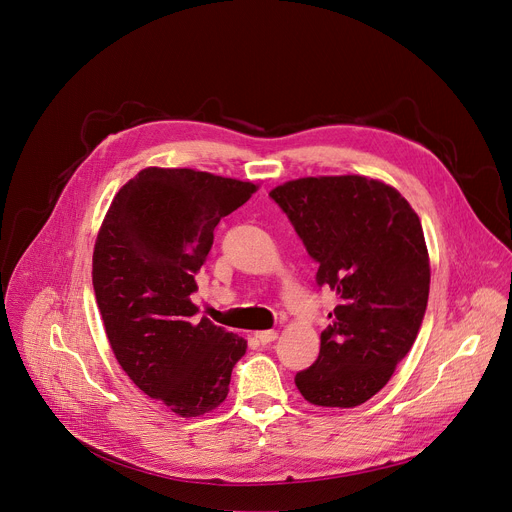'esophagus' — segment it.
<instances>
[{
	"label": "esophagus",
	"instance_id": "34e87169",
	"mask_svg": "<svg viewBox=\"0 0 512 512\" xmlns=\"http://www.w3.org/2000/svg\"><path fill=\"white\" fill-rule=\"evenodd\" d=\"M255 338H257V342H259V344H270V342H274V340L278 338V332H274V330L257 332V334H255Z\"/></svg>",
	"mask_w": 512,
	"mask_h": 512
}]
</instances>
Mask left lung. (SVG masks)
I'll use <instances>...</instances> for the list:
<instances>
[{"label": "left lung", "instance_id": "obj_1", "mask_svg": "<svg viewBox=\"0 0 512 512\" xmlns=\"http://www.w3.org/2000/svg\"><path fill=\"white\" fill-rule=\"evenodd\" d=\"M270 197L336 292L317 361L294 384L317 407L351 409L378 394L419 334L429 257L417 213L396 188L365 176L299 178Z\"/></svg>", "mask_w": 512, "mask_h": 512}]
</instances>
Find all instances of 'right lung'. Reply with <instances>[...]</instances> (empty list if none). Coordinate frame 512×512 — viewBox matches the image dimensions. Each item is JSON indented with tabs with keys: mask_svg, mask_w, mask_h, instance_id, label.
Segmentation results:
<instances>
[{
	"mask_svg": "<svg viewBox=\"0 0 512 512\" xmlns=\"http://www.w3.org/2000/svg\"><path fill=\"white\" fill-rule=\"evenodd\" d=\"M257 191L197 170L145 168L114 197L93 251V288L107 340L128 378L180 417L228 396L247 340L213 326L191 301L213 230Z\"/></svg>",
	"mask_w": 512,
	"mask_h": 512,
	"instance_id": "right-lung-1",
	"label": "right lung"
}]
</instances>
